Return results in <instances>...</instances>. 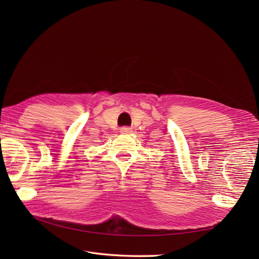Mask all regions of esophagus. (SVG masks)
I'll return each mask as SVG.
<instances>
[{"label":"esophagus","instance_id":"1","mask_svg":"<svg viewBox=\"0 0 259 259\" xmlns=\"http://www.w3.org/2000/svg\"><path fill=\"white\" fill-rule=\"evenodd\" d=\"M120 132L122 133V134H128V133H132V128L128 126H124V127L120 128Z\"/></svg>","mask_w":259,"mask_h":259}]
</instances>
